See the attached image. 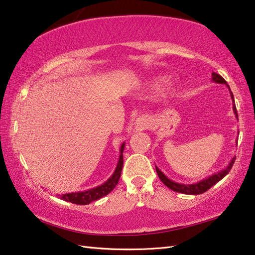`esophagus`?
<instances>
[{"mask_svg": "<svg viewBox=\"0 0 255 255\" xmlns=\"http://www.w3.org/2000/svg\"><path fill=\"white\" fill-rule=\"evenodd\" d=\"M148 119L146 117H139L135 123V129L136 130H143L147 128Z\"/></svg>", "mask_w": 255, "mask_h": 255, "instance_id": "34e87169", "label": "esophagus"}]
</instances>
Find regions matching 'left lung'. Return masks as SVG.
<instances>
[{"label": "left lung", "mask_w": 255, "mask_h": 255, "mask_svg": "<svg viewBox=\"0 0 255 255\" xmlns=\"http://www.w3.org/2000/svg\"><path fill=\"white\" fill-rule=\"evenodd\" d=\"M212 81L215 83H221V85H225L229 88L231 99H232V101H233V113L235 115V117H237V119H238L239 117H238L237 107H235V104H234V97H233L232 91H231V89H230V86L228 85V82H226L223 78H222L220 75H217V73H215V72L212 73ZM235 158H237V157H233V158L231 159V161L229 163V165L222 170H220V172L208 176V177H205L204 179H202V180H200V182L194 183V184H182V183L174 182V180L169 179L167 176L161 172V170L157 167V166H156V172H157V175H158V177L161 182H163L168 188L172 189V191L177 192V193H182V194H188V195H198V194H203L204 192H206L207 189H210L212 186H214L216 183H219L222 178H224L225 176L230 173L231 168H232Z\"/></svg>", "instance_id": "left-lung-1"}]
</instances>
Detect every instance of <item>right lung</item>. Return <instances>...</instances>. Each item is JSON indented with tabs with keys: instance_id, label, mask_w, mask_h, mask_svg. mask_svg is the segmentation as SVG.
I'll return each mask as SVG.
<instances>
[{
	"instance_id": "obj_1",
	"label": "right lung",
	"mask_w": 255,
	"mask_h": 255,
	"mask_svg": "<svg viewBox=\"0 0 255 255\" xmlns=\"http://www.w3.org/2000/svg\"><path fill=\"white\" fill-rule=\"evenodd\" d=\"M124 149H125V142H123L122 147H120L119 160H118L117 166H116L114 174L110 176V177L106 180L104 184H101V185H99V186H97L95 188L87 189V191H83V192L60 194V195H58V197L60 198V200L70 202V203H73V204L87 205V204H90L91 202L97 201L101 197L108 195V194L116 187V185L118 184L120 175H122L123 164H124V157H123Z\"/></svg>"
}]
</instances>
